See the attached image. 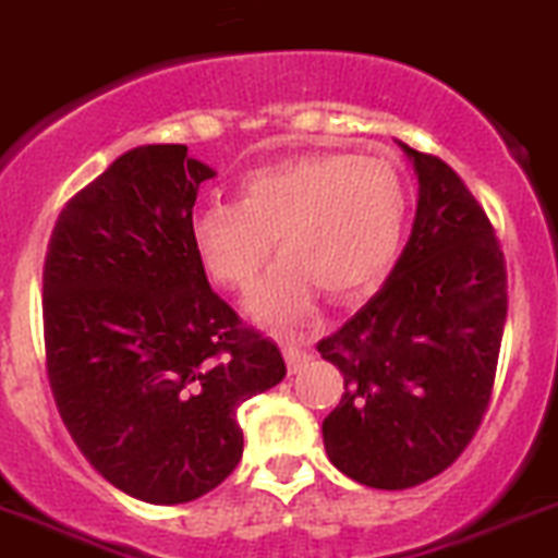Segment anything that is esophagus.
Segmentation results:
<instances>
[{"instance_id":"34e87169","label":"esophagus","mask_w":558,"mask_h":558,"mask_svg":"<svg viewBox=\"0 0 558 558\" xmlns=\"http://www.w3.org/2000/svg\"><path fill=\"white\" fill-rule=\"evenodd\" d=\"M283 357H286V366H289V374H296V372H303L305 363L311 361V352L305 350L300 338H286Z\"/></svg>"}]
</instances>
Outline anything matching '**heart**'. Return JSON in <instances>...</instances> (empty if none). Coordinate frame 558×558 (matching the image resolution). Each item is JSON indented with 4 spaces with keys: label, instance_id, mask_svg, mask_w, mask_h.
<instances>
[{
    "label": "heart",
    "instance_id": "1",
    "mask_svg": "<svg viewBox=\"0 0 558 558\" xmlns=\"http://www.w3.org/2000/svg\"><path fill=\"white\" fill-rule=\"evenodd\" d=\"M408 222L399 170L374 156L319 150L244 175L233 203H211L190 222L192 250L211 283L247 291L267 267L272 239L283 262L250 300L264 325L314 308L316 289L350 303L397 264Z\"/></svg>",
    "mask_w": 558,
    "mask_h": 558
}]
</instances>
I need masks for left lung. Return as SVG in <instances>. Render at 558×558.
Wrapping results in <instances>:
<instances>
[{"mask_svg":"<svg viewBox=\"0 0 558 558\" xmlns=\"http://www.w3.org/2000/svg\"><path fill=\"white\" fill-rule=\"evenodd\" d=\"M418 173L410 242L383 289L316 350L343 374L322 424L332 465L408 490L465 451L490 404L507 322V262L460 175L404 145Z\"/></svg>","mask_w":558,"mask_h":558,"instance_id":"left-lung-1","label":"left lung"}]
</instances>
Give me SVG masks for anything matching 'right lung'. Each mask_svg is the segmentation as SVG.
I'll return each instance as SVG.
<instances>
[{
    "instance_id": "add662e5",
    "label": "right lung",
    "mask_w": 558,
    "mask_h": 558,
    "mask_svg": "<svg viewBox=\"0 0 558 558\" xmlns=\"http://www.w3.org/2000/svg\"><path fill=\"white\" fill-rule=\"evenodd\" d=\"M215 170L140 145L60 211L44 264L46 374L93 468L148 504L215 490L242 460L239 404L286 377L280 350L208 286L190 239Z\"/></svg>"
}]
</instances>
